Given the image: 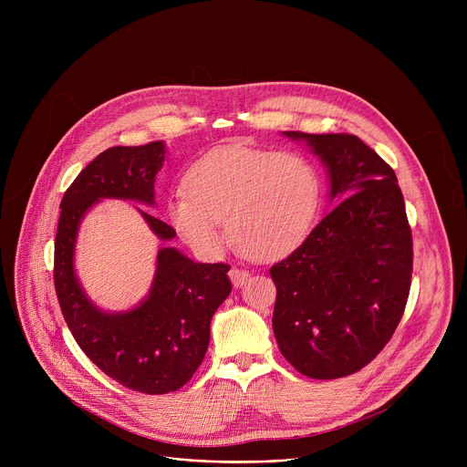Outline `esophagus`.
Instances as JSON below:
<instances>
[{"mask_svg":"<svg viewBox=\"0 0 467 467\" xmlns=\"http://www.w3.org/2000/svg\"><path fill=\"white\" fill-rule=\"evenodd\" d=\"M229 277H231V281H233V285L236 286V288H240V286H244L247 281H249V277H251V274L247 272V270H242V268H231V272H229Z\"/></svg>","mask_w":467,"mask_h":467,"instance_id":"esophagus-1","label":"esophagus"}]
</instances>
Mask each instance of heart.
Instances as JSON below:
<instances>
[{
    "instance_id": "heart-1",
    "label": "heart",
    "mask_w": 467,
    "mask_h": 467,
    "mask_svg": "<svg viewBox=\"0 0 467 467\" xmlns=\"http://www.w3.org/2000/svg\"><path fill=\"white\" fill-rule=\"evenodd\" d=\"M168 199L177 233L199 251H218L223 222L233 245L253 260H274L297 247L312 227L319 179L294 151L227 146L199 159Z\"/></svg>"
}]
</instances>
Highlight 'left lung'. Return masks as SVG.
Wrapping results in <instances>:
<instances>
[{"instance_id":"obj_1","label":"left lung","mask_w":467,"mask_h":467,"mask_svg":"<svg viewBox=\"0 0 467 467\" xmlns=\"http://www.w3.org/2000/svg\"><path fill=\"white\" fill-rule=\"evenodd\" d=\"M340 202L272 265L274 332L283 357L312 379L368 366L403 317L412 281V231L395 171L355 135H306Z\"/></svg>"}]
</instances>
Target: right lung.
I'll return each mask as SVG.
<instances>
[{
	"mask_svg": "<svg viewBox=\"0 0 467 467\" xmlns=\"http://www.w3.org/2000/svg\"><path fill=\"white\" fill-rule=\"evenodd\" d=\"M164 151L162 142L116 146L76 177L60 202L53 265L58 305L79 348L105 375L150 395L179 389L203 362L211 319L233 290L231 265L193 262L175 247H162L150 296L137 308L107 314L85 296L74 272V249L85 213L99 199L155 205L153 184ZM140 214L159 238L175 236L168 223Z\"/></svg>",
	"mask_w": 467,
	"mask_h": 467,
	"instance_id": "obj_1",
	"label": "right lung"
}]
</instances>
